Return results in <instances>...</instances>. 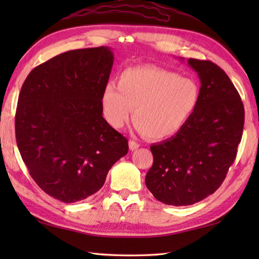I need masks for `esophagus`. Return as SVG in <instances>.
I'll return each instance as SVG.
<instances>
[{
	"mask_svg": "<svg viewBox=\"0 0 259 259\" xmlns=\"http://www.w3.org/2000/svg\"><path fill=\"white\" fill-rule=\"evenodd\" d=\"M139 147H140V145L138 144V142H136V141H134V140H130V141H129V148H130V150H136V149H138Z\"/></svg>",
	"mask_w": 259,
	"mask_h": 259,
	"instance_id": "obj_1",
	"label": "esophagus"
}]
</instances>
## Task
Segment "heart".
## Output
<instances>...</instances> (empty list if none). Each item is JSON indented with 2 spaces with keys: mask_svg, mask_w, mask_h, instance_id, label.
<instances>
[{
  "mask_svg": "<svg viewBox=\"0 0 259 259\" xmlns=\"http://www.w3.org/2000/svg\"><path fill=\"white\" fill-rule=\"evenodd\" d=\"M200 96L194 79L155 65H140L123 70L118 85L111 82L104 87L100 102L112 128H122L135 108L137 130L159 140L177 135L188 123Z\"/></svg>",
  "mask_w": 259,
  "mask_h": 259,
  "instance_id": "obj_1",
  "label": "heart"
}]
</instances>
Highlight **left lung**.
Segmentation results:
<instances>
[{
    "mask_svg": "<svg viewBox=\"0 0 259 259\" xmlns=\"http://www.w3.org/2000/svg\"><path fill=\"white\" fill-rule=\"evenodd\" d=\"M184 60V59H180ZM200 80V102L177 135L152 145L146 186L157 200L189 206L213 194L237 155L245 121L238 91L210 61L188 59Z\"/></svg>",
    "mask_w": 259,
    "mask_h": 259,
    "instance_id": "8db88e82",
    "label": "left lung"
}]
</instances>
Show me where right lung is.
<instances>
[{"instance_id": "obj_1", "label": "right lung", "mask_w": 259, "mask_h": 259, "mask_svg": "<svg viewBox=\"0 0 259 259\" xmlns=\"http://www.w3.org/2000/svg\"><path fill=\"white\" fill-rule=\"evenodd\" d=\"M113 65L109 47L59 54L33 69L19 96L15 137L40 188L62 202L101 189L129 146L102 115L101 95Z\"/></svg>"}]
</instances>
